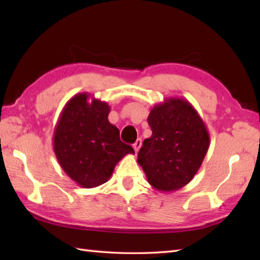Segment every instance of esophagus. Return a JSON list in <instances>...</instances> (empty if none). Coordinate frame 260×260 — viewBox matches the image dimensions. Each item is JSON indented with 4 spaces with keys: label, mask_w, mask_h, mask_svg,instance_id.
<instances>
[{
    "label": "esophagus",
    "mask_w": 260,
    "mask_h": 260,
    "mask_svg": "<svg viewBox=\"0 0 260 260\" xmlns=\"http://www.w3.org/2000/svg\"><path fill=\"white\" fill-rule=\"evenodd\" d=\"M141 146H142V140H141V139H137L136 142L134 143V145H133V147H134V150H135L136 153H139Z\"/></svg>",
    "instance_id": "obj_1"
}]
</instances>
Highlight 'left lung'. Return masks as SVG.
<instances>
[{
	"instance_id": "1",
	"label": "left lung",
	"mask_w": 260,
	"mask_h": 260,
	"mask_svg": "<svg viewBox=\"0 0 260 260\" xmlns=\"http://www.w3.org/2000/svg\"><path fill=\"white\" fill-rule=\"evenodd\" d=\"M147 121L152 136L143 142L137 162L156 190H179L194 178L208 152L207 127L186 99L176 97L155 105Z\"/></svg>"
}]
</instances>
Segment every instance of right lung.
<instances>
[{
  "instance_id": "obj_1",
  "label": "right lung",
  "mask_w": 260,
  "mask_h": 260,
  "mask_svg": "<svg viewBox=\"0 0 260 260\" xmlns=\"http://www.w3.org/2000/svg\"><path fill=\"white\" fill-rule=\"evenodd\" d=\"M89 93H77L64 105L53 133V151L64 173L86 189L102 185L133 147L119 139L110 124L107 103Z\"/></svg>"
}]
</instances>
